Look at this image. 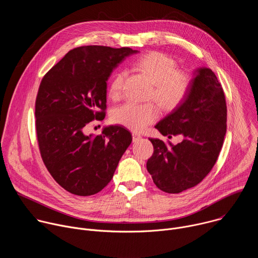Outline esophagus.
Wrapping results in <instances>:
<instances>
[{"instance_id": "obj_1", "label": "esophagus", "mask_w": 258, "mask_h": 258, "mask_svg": "<svg viewBox=\"0 0 258 258\" xmlns=\"http://www.w3.org/2000/svg\"><path fill=\"white\" fill-rule=\"evenodd\" d=\"M141 138H142V136H141L139 133H137V132H133V141H134V142L139 141Z\"/></svg>"}]
</instances>
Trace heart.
<instances>
[{"label":"heart","instance_id":"1","mask_svg":"<svg viewBox=\"0 0 258 258\" xmlns=\"http://www.w3.org/2000/svg\"><path fill=\"white\" fill-rule=\"evenodd\" d=\"M136 66L153 83L151 97L165 110H172L181 104L191 90V78L187 72L175 69V61L160 52H150L136 61ZM124 70L117 71L111 80L109 95L112 99L122 96ZM160 114L159 107L154 102L137 103L128 101L114 109L112 118L116 123L134 131H142L154 122Z\"/></svg>","mask_w":258,"mask_h":258}]
</instances>
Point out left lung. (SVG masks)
Returning a JSON list of instances; mask_svg holds the SVG:
<instances>
[{
	"label": "left lung",
	"instance_id": "left-lung-1",
	"mask_svg": "<svg viewBox=\"0 0 258 258\" xmlns=\"http://www.w3.org/2000/svg\"><path fill=\"white\" fill-rule=\"evenodd\" d=\"M155 127L163 135L181 136L169 146L149 139L154 147L147 170L161 191L177 194L195 187L210 172L222 149L227 132V104L214 72L198 68L189 95Z\"/></svg>",
	"mask_w": 258,
	"mask_h": 258
}]
</instances>
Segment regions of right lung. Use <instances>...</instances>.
Returning <instances> with one entry per match:
<instances>
[{
    "mask_svg": "<svg viewBox=\"0 0 258 258\" xmlns=\"http://www.w3.org/2000/svg\"><path fill=\"white\" fill-rule=\"evenodd\" d=\"M131 48L84 46L69 51L43 78L35 100V130L42 159L59 185L71 194L90 196L113 177L133 137L121 125L88 135L103 120L107 81Z\"/></svg>",
    "mask_w": 258,
    "mask_h": 258,
    "instance_id": "obj_1",
    "label": "right lung"
}]
</instances>
